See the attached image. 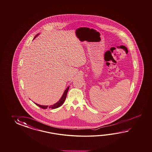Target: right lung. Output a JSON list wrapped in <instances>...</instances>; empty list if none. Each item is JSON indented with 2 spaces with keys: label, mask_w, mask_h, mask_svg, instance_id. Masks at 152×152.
<instances>
[{
  "label": "right lung",
  "mask_w": 152,
  "mask_h": 152,
  "mask_svg": "<svg viewBox=\"0 0 152 152\" xmlns=\"http://www.w3.org/2000/svg\"><path fill=\"white\" fill-rule=\"evenodd\" d=\"M38 34H37V35L35 36V37L34 38V39L36 37H37L38 36ZM69 86L66 89L64 93L63 96H61V98L60 99L59 101H58V102H57L56 104H55L51 105V106H42V105L37 104H36V103H35V104H36L37 106H39V107L42 108V109H46V108H52V109H55V108H58V107H60V106L64 104V102H65V101L66 98V96H67V94L68 91H69Z\"/></svg>",
  "instance_id": "right-lung-1"
}]
</instances>
